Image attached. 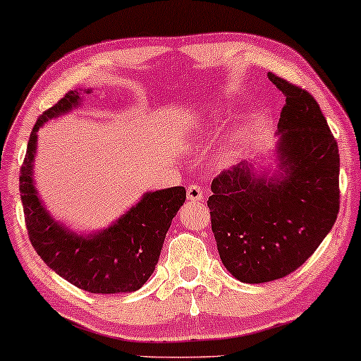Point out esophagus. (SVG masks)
Segmentation results:
<instances>
[{"label": "esophagus", "instance_id": "1", "mask_svg": "<svg viewBox=\"0 0 361 361\" xmlns=\"http://www.w3.org/2000/svg\"><path fill=\"white\" fill-rule=\"evenodd\" d=\"M187 199L192 202H202L204 200V192L197 184H190L187 187Z\"/></svg>", "mask_w": 361, "mask_h": 361}]
</instances>
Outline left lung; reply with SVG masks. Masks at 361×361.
<instances>
[{
	"instance_id": "obj_1",
	"label": "left lung",
	"mask_w": 361,
	"mask_h": 361,
	"mask_svg": "<svg viewBox=\"0 0 361 361\" xmlns=\"http://www.w3.org/2000/svg\"><path fill=\"white\" fill-rule=\"evenodd\" d=\"M286 97L278 152L286 176L258 179L248 162L220 172L207 200L220 259L241 283L259 284L294 273L337 220L338 146L307 90L268 73Z\"/></svg>"
}]
</instances>
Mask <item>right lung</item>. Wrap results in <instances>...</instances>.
<instances>
[{
	"label": "right lung",
	"instance_id": "1",
	"mask_svg": "<svg viewBox=\"0 0 361 361\" xmlns=\"http://www.w3.org/2000/svg\"><path fill=\"white\" fill-rule=\"evenodd\" d=\"M78 100V92H67L32 128L19 176L27 235L44 263L77 288L92 294L133 293L154 271L171 221L185 202V189L179 185L149 192L102 233L78 236L56 224L39 202L32 184L36 133L49 118L68 111Z\"/></svg>",
	"mask_w": 361,
	"mask_h": 361
}]
</instances>
